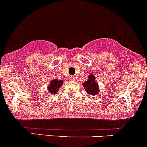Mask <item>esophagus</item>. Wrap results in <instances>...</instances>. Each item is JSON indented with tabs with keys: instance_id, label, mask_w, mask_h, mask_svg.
Instances as JSON below:
<instances>
[{
	"instance_id": "34e87169",
	"label": "esophagus",
	"mask_w": 147,
	"mask_h": 147,
	"mask_svg": "<svg viewBox=\"0 0 147 147\" xmlns=\"http://www.w3.org/2000/svg\"><path fill=\"white\" fill-rule=\"evenodd\" d=\"M70 79L71 80H76V78L75 76H70Z\"/></svg>"
}]
</instances>
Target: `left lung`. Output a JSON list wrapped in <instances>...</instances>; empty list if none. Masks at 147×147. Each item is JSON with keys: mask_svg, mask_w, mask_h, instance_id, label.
Listing matches in <instances>:
<instances>
[{"mask_svg": "<svg viewBox=\"0 0 147 147\" xmlns=\"http://www.w3.org/2000/svg\"><path fill=\"white\" fill-rule=\"evenodd\" d=\"M82 85L87 94L94 95V94H98L99 91H100L98 83L95 81V77L92 74L89 75L88 80L83 83Z\"/></svg>", "mask_w": 147, "mask_h": 147, "instance_id": "obj_1", "label": "left lung"}]
</instances>
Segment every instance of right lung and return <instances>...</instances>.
<instances>
[{
	"mask_svg": "<svg viewBox=\"0 0 147 147\" xmlns=\"http://www.w3.org/2000/svg\"><path fill=\"white\" fill-rule=\"evenodd\" d=\"M63 80H58L57 79L53 80L50 83V84L47 87V89H48L49 92L53 94H56V93L58 92L59 89L60 88V87L63 84Z\"/></svg>",
	"mask_w": 147,
	"mask_h": 147,
	"instance_id": "obj_1",
	"label": "right lung"
}]
</instances>
